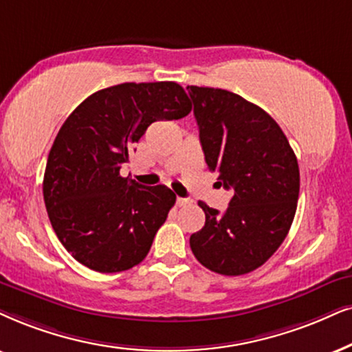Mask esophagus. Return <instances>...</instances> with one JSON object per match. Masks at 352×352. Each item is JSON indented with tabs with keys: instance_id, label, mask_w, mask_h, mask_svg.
I'll return each mask as SVG.
<instances>
[{
	"instance_id": "34e87169",
	"label": "esophagus",
	"mask_w": 352,
	"mask_h": 352,
	"mask_svg": "<svg viewBox=\"0 0 352 352\" xmlns=\"http://www.w3.org/2000/svg\"><path fill=\"white\" fill-rule=\"evenodd\" d=\"M177 204L179 206H188V204H191V199L190 198H177Z\"/></svg>"
}]
</instances>
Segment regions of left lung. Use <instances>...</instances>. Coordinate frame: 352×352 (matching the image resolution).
I'll use <instances>...</instances> for the list:
<instances>
[{"instance_id":"obj_1","label":"left lung","mask_w":352,"mask_h":352,"mask_svg":"<svg viewBox=\"0 0 352 352\" xmlns=\"http://www.w3.org/2000/svg\"><path fill=\"white\" fill-rule=\"evenodd\" d=\"M204 159L232 190L226 212L199 201L203 229L190 237L203 266L224 276L260 268L291 229L299 199V164L279 124L226 89L188 86Z\"/></svg>"}]
</instances>
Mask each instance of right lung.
<instances>
[{"label": "right lung", "instance_id": "add662e5", "mask_svg": "<svg viewBox=\"0 0 352 352\" xmlns=\"http://www.w3.org/2000/svg\"><path fill=\"white\" fill-rule=\"evenodd\" d=\"M190 112L177 82H123L89 96L66 118L48 154L43 199L74 260L99 273H120L144 260L175 195L164 185L124 179L120 168L151 123Z\"/></svg>", "mask_w": 352, "mask_h": 352}]
</instances>
